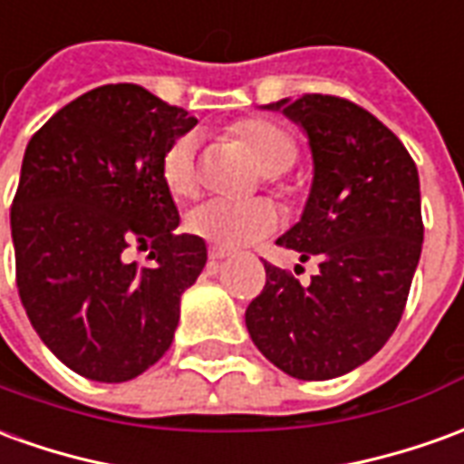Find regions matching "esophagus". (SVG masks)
Here are the masks:
<instances>
[{
    "label": "esophagus",
    "mask_w": 464,
    "mask_h": 464,
    "mask_svg": "<svg viewBox=\"0 0 464 464\" xmlns=\"http://www.w3.org/2000/svg\"><path fill=\"white\" fill-rule=\"evenodd\" d=\"M225 257H229V252H227V249H219V247L209 249V262H222Z\"/></svg>",
    "instance_id": "1"
}]
</instances>
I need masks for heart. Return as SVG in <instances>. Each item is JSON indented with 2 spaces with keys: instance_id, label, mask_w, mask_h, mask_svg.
I'll use <instances>...</instances> for the list:
<instances>
[{
  "instance_id": "1",
  "label": "heart",
  "mask_w": 464,
  "mask_h": 464,
  "mask_svg": "<svg viewBox=\"0 0 464 464\" xmlns=\"http://www.w3.org/2000/svg\"><path fill=\"white\" fill-rule=\"evenodd\" d=\"M229 137L247 150L267 179L287 172L297 162V144L275 121L249 117L229 127ZM162 182L174 199L197 195V152L192 137L174 140L162 157ZM277 212L269 202H227L209 199L187 215L189 235L219 249H239L269 237L277 229Z\"/></svg>"
}]
</instances>
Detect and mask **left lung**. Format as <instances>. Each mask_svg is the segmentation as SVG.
I'll return each instance as SVG.
<instances>
[{
	"label": "left lung",
	"instance_id": "obj_1",
	"mask_svg": "<svg viewBox=\"0 0 464 464\" xmlns=\"http://www.w3.org/2000/svg\"><path fill=\"white\" fill-rule=\"evenodd\" d=\"M310 137L314 179L302 219L279 247L317 259L300 285L265 262V290L245 312L249 337L282 372L332 380L367 362L402 317L422 252L415 160L392 130L334 94L279 100Z\"/></svg>",
	"mask_w": 464,
	"mask_h": 464
}]
</instances>
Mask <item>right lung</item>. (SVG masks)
<instances>
[{
    "instance_id": "obj_1",
    "label": "right lung",
    "mask_w": 464,
    "mask_h": 464,
    "mask_svg": "<svg viewBox=\"0 0 464 464\" xmlns=\"http://www.w3.org/2000/svg\"><path fill=\"white\" fill-rule=\"evenodd\" d=\"M195 124L140 84H104L29 140L9 212L16 290L42 343L87 380L152 367L205 267V239L174 232L162 182L167 147ZM130 248H147L148 265Z\"/></svg>"
}]
</instances>
